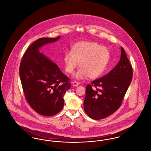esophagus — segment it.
Returning <instances> with one entry per match:
<instances>
[{"label": "esophagus", "instance_id": "34e87169", "mask_svg": "<svg viewBox=\"0 0 151 151\" xmlns=\"http://www.w3.org/2000/svg\"><path fill=\"white\" fill-rule=\"evenodd\" d=\"M72 86H79V83L77 81H73L72 82Z\"/></svg>", "mask_w": 151, "mask_h": 151}]
</instances>
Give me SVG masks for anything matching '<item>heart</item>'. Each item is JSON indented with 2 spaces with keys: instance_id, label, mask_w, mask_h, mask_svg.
<instances>
[{
  "instance_id": "heart-1",
  "label": "heart",
  "mask_w": 151,
  "mask_h": 151,
  "mask_svg": "<svg viewBox=\"0 0 151 151\" xmlns=\"http://www.w3.org/2000/svg\"><path fill=\"white\" fill-rule=\"evenodd\" d=\"M110 59L108 48L93 41H81L75 43L72 51H67L63 57L65 70L70 73L79 68L75 75L76 79H85L89 76L96 79L106 69Z\"/></svg>"
}]
</instances>
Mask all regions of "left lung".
<instances>
[{
	"label": "left lung",
	"instance_id": "1",
	"mask_svg": "<svg viewBox=\"0 0 151 151\" xmlns=\"http://www.w3.org/2000/svg\"><path fill=\"white\" fill-rule=\"evenodd\" d=\"M132 67L123 48L118 63L105 76L86 86L84 109L90 118L104 119L116 111L132 79Z\"/></svg>",
	"mask_w": 151,
	"mask_h": 151
}]
</instances>
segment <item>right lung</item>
Listing matches in <instances>:
<instances>
[{
  "label": "right lung",
  "mask_w": 151,
  "mask_h": 151,
  "mask_svg": "<svg viewBox=\"0 0 151 151\" xmlns=\"http://www.w3.org/2000/svg\"><path fill=\"white\" fill-rule=\"evenodd\" d=\"M41 38L30 45L22 59L19 74L25 97L37 113L52 116L64 106L63 96L71 88L70 79L39 49L60 38Z\"/></svg>",
  "instance_id": "obj_1"
}]
</instances>
